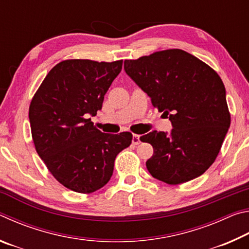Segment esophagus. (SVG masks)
<instances>
[{"label": "esophagus", "instance_id": "1", "mask_svg": "<svg viewBox=\"0 0 249 249\" xmlns=\"http://www.w3.org/2000/svg\"><path fill=\"white\" fill-rule=\"evenodd\" d=\"M133 144L134 145H138L141 142V136L140 135H136V134H134L133 135Z\"/></svg>", "mask_w": 249, "mask_h": 249}]
</instances>
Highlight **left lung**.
Returning <instances> with one entry per match:
<instances>
[{
	"label": "left lung",
	"instance_id": "obj_1",
	"mask_svg": "<svg viewBox=\"0 0 249 249\" xmlns=\"http://www.w3.org/2000/svg\"><path fill=\"white\" fill-rule=\"evenodd\" d=\"M124 70L172 125L170 133L153 130L141 137L154 148L146 161L149 174L168 184L204 174L231 125L225 87L218 74L181 49L125 60Z\"/></svg>",
	"mask_w": 249,
	"mask_h": 249
}]
</instances>
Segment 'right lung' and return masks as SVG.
Here are the masks:
<instances>
[{
    "mask_svg": "<svg viewBox=\"0 0 249 249\" xmlns=\"http://www.w3.org/2000/svg\"><path fill=\"white\" fill-rule=\"evenodd\" d=\"M122 64L87 59L59 62L31 102L28 117L37 154L54 178L72 191L92 193L104 187L116 156L132 144L129 132L102 133L89 119L102 108Z\"/></svg>",
    "mask_w": 249,
    "mask_h": 249,
    "instance_id": "1",
    "label": "right lung"
}]
</instances>
